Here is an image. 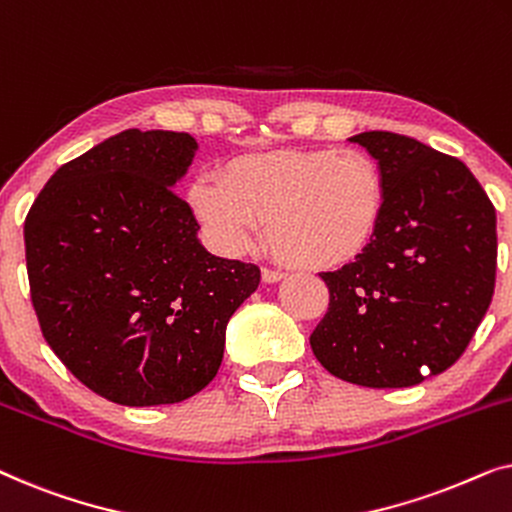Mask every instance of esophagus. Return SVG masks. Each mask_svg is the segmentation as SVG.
Returning a JSON list of instances; mask_svg holds the SVG:
<instances>
[{"label":"esophagus","instance_id":"1","mask_svg":"<svg viewBox=\"0 0 512 512\" xmlns=\"http://www.w3.org/2000/svg\"><path fill=\"white\" fill-rule=\"evenodd\" d=\"M261 277H263V282H265V284H277V282H282V279H284V272H279V270H268V268H263V272H261Z\"/></svg>","mask_w":512,"mask_h":512}]
</instances>
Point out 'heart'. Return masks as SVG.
<instances>
[{
	"mask_svg": "<svg viewBox=\"0 0 512 512\" xmlns=\"http://www.w3.org/2000/svg\"><path fill=\"white\" fill-rule=\"evenodd\" d=\"M186 202L221 254H247L268 219L279 258L303 270H328L359 258L375 240L387 181L361 149H284L233 158L221 181L200 174Z\"/></svg>",
	"mask_w": 512,
	"mask_h": 512,
	"instance_id": "heart-1",
	"label": "heart"
}]
</instances>
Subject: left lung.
<instances>
[{
    "label": "left lung",
    "mask_w": 512,
    "mask_h": 512,
    "mask_svg": "<svg viewBox=\"0 0 512 512\" xmlns=\"http://www.w3.org/2000/svg\"><path fill=\"white\" fill-rule=\"evenodd\" d=\"M352 142L380 165L387 209L359 258L321 272L331 303L310 345L340 380L412 387L464 354L492 303L496 212L457 158L396 132Z\"/></svg>",
    "instance_id": "obj_1"
}]
</instances>
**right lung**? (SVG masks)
<instances>
[{
  "mask_svg": "<svg viewBox=\"0 0 512 512\" xmlns=\"http://www.w3.org/2000/svg\"><path fill=\"white\" fill-rule=\"evenodd\" d=\"M198 142L123 130L48 179L25 219L41 333L111 403H181L219 373L226 326L258 289L254 263L212 256L174 193Z\"/></svg>",
  "mask_w": 512,
  "mask_h": 512,
  "instance_id": "obj_1",
  "label": "right lung"
}]
</instances>
